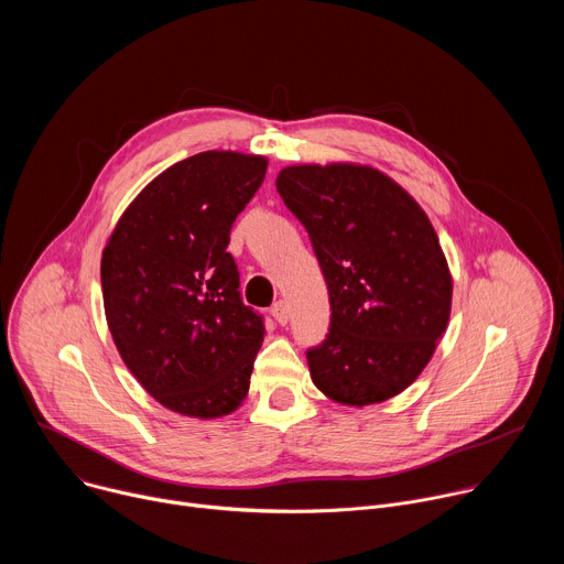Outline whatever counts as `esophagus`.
<instances>
[{"instance_id":"1","label":"esophagus","mask_w":564,"mask_h":564,"mask_svg":"<svg viewBox=\"0 0 564 564\" xmlns=\"http://www.w3.org/2000/svg\"><path fill=\"white\" fill-rule=\"evenodd\" d=\"M272 316L276 318V324L279 326H285L288 321H290V307H288V303L285 301H276L274 305H272Z\"/></svg>"}]
</instances>
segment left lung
Listing matches in <instances>:
<instances>
[{
    "mask_svg": "<svg viewBox=\"0 0 564 564\" xmlns=\"http://www.w3.org/2000/svg\"><path fill=\"white\" fill-rule=\"evenodd\" d=\"M276 189L307 229L330 294V330L307 350L314 386L357 409L406 390L451 316L453 276L426 212L355 163L285 167Z\"/></svg>",
    "mask_w": 564,
    "mask_h": 564,
    "instance_id": "1",
    "label": "left lung"
}]
</instances>
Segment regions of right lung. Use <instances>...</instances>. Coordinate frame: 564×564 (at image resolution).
<instances>
[{"mask_svg": "<svg viewBox=\"0 0 564 564\" xmlns=\"http://www.w3.org/2000/svg\"><path fill=\"white\" fill-rule=\"evenodd\" d=\"M265 172V155H189L131 200L102 250L113 344L140 386L174 413L216 420L248 397L265 326L240 301L227 246Z\"/></svg>", "mask_w": 564, "mask_h": 564, "instance_id": "1", "label": "right lung"}]
</instances>
